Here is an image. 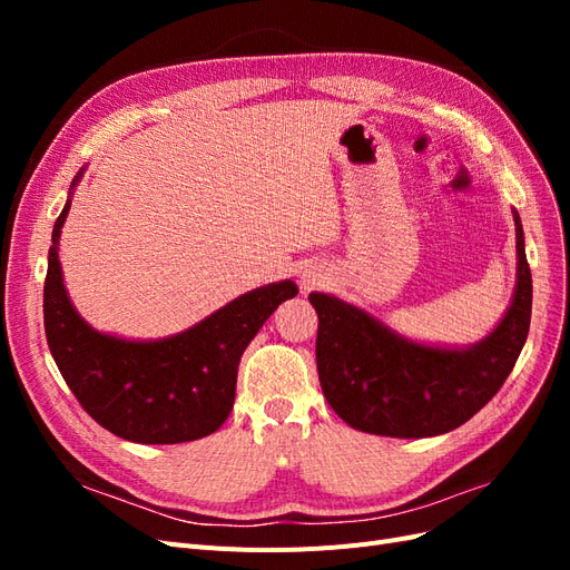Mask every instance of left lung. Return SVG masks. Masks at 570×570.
Wrapping results in <instances>:
<instances>
[{"mask_svg":"<svg viewBox=\"0 0 570 570\" xmlns=\"http://www.w3.org/2000/svg\"><path fill=\"white\" fill-rule=\"evenodd\" d=\"M511 214L513 297L502 321L475 344L416 342L356 304L325 292L308 295L318 314V381L344 423L371 435L435 438L463 425L504 385L525 344L532 308L521 216Z\"/></svg>","mask_w":570,"mask_h":570,"instance_id":"left-lung-1","label":"left lung"}]
</instances>
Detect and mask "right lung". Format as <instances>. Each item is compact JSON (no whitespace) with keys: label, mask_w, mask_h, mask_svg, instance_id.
<instances>
[{"label":"right lung","mask_w":570,"mask_h":570,"mask_svg":"<svg viewBox=\"0 0 570 570\" xmlns=\"http://www.w3.org/2000/svg\"><path fill=\"white\" fill-rule=\"evenodd\" d=\"M51 230L45 281V333L49 352L76 400L109 433L137 444H178L216 433L230 416L237 366L247 344L285 299L292 281L268 283L235 297L187 331L159 340L99 333L68 297L59 237L73 189Z\"/></svg>","instance_id":"obj_1"}]
</instances>
